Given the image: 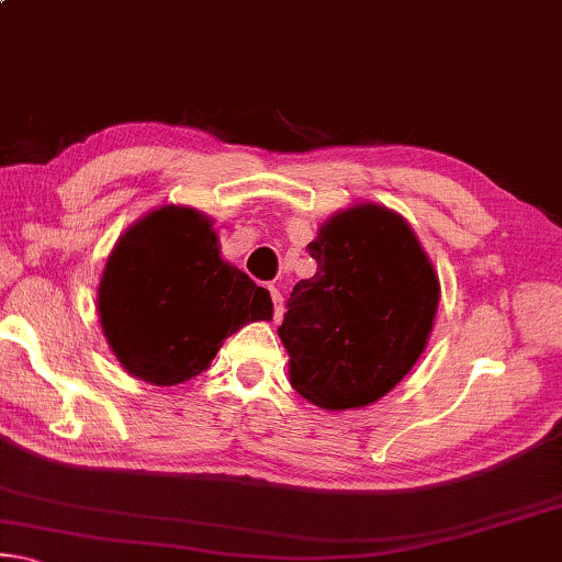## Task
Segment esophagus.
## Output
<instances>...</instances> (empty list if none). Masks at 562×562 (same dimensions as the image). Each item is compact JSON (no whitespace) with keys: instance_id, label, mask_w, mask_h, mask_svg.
<instances>
[{"instance_id":"34e87169","label":"esophagus","mask_w":562,"mask_h":562,"mask_svg":"<svg viewBox=\"0 0 562 562\" xmlns=\"http://www.w3.org/2000/svg\"><path fill=\"white\" fill-rule=\"evenodd\" d=\"M270 294H272V304H274V322H282V315H284L282 292L278 288H270Z\"/></svg>"}]
</instances>
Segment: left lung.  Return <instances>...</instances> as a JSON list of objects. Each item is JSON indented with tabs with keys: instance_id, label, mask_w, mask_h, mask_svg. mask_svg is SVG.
<instances>
[{
	"instance_id": "left-lung-1",
	"label": "left lung",
	"mask_w": 562,
	"mask_h": 562,
	"mask_svg": "<svg viewBox=\"0 0 562 562\" xmlns=\"http://www.w3.org/2000/svg\"><path fill=\"white\" fill-rule=\"evenodd\" d=\"M315 278L300 280L278 329L290 384L327 412L361 408L412 372L431 335L441 288L402 215L351 205L307 245Z\"/></svg>"
}]
</instances>
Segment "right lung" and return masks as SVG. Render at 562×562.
Returning a JSON list of instances; mask_svg holds the SVG:
<instances>
[{"label":"right lung","instance_id":"right-lung-1","mask_svg":"<svg viewBox=\"0 0 562 562\" xmlns=\"http://www.w3.org/2000/svg\"><path fill=\"white\" fill-rule=\"evenodd\" d=\"M99 317L128 374L176 386L205 372L223 339L272 319V300L221 258L211 217L164 205L133 223L111 250Z\"/></svg>","mask_w":562,"mask_h":562}]
</instances>
